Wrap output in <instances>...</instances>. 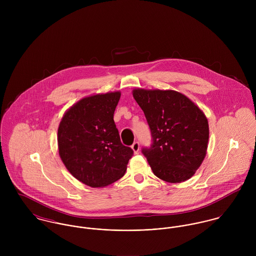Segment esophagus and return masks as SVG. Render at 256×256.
Segmentation results:
<instances>
[{
    "instance_id": "1",
    "label": "esophagus",
    "mask_w": 256,
    "mask_h": 256,
    "mask_svg": "<svg viewBox=\"0 0 256 256\" xmlns=\"http://www.w3.org/2000/svg\"><path fill=\"white\" fill-rule=\"evenodd\" d=\"M131 148H132V150H134V152L137 154V152H139V150H140V144H139V142H134L133 145L131 146Z\"/></svg>"
}]
</instances>
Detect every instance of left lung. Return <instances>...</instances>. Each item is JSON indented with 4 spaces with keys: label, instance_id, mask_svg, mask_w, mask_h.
I'll list each match as a JSON object with an SVG mask.
<instances>
[{
    "label": "left lung",
    "instance_id": "1",
    "mask_svg": "<svg viewBox=\"0 0 256 256\" xmlns=\"http://www.w3.org/2000/svg\"><path fill=\"white\" fill-rule=\"evenodd\" d=\"M144 111L152 145L142 152L156 176L170 183L192 178L208 146L209 125L205 114L187 96L176 90H133Z\"/></svg>",
    "mask_w": 256,
    "mask_h": 256
}]
</instances>
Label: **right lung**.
<instances>
[{
    "instance_id": "obj_1",
    "label": "right lung",
    "mask_w": 256,
    "mask_h": 256,
    "mask_svg": "<svg viewBox=\"0 0 256 256\" xmlns=\"http://www.w3.org/2000/svg\"><path fill=\"white\" fill-rule=\"evenodd\" d=\"M119 92L94 94L68 110L58 128L59 154L70 174L90 187L120 180L133 150L120 141L113 114Z\"/></svg>"
}]
</instances>
